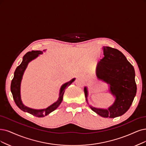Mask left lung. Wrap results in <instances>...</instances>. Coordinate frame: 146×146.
I'll use <instances>...</instances> for the list:
<instances>
[{"instance_id": "left-lung-1", "label": "left lung", "mask_w": 146, "mask_h": 146, "mask_svg": "<svg viewBox=\"0 0 146 146\" xmlns=\"http://www.w3.org/2000/svg\"><path fill=\"white\" fill-rule=\"evenodd\" d=\"M103 49L105 56L98 64L96 76L110 85V91L115 100L108 109L90 106L101 117L115 118L125 114L132 104L137 93L135 73L132 65L120 51L108 46ZM84 93L88 102L87 87L84 88Z\"/></svg>"}]
</instances>
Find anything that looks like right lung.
I'll use <instances>...</instances> for the list:
<instances>
[{
	"label": "right lung",
	"instance_id": "add662e5",
	"mask_svg": "<svg viewBox=\"0 0 146 146\" xmlns=\"http://www.w3.org/2000/svg\"><path fill=\"white\" fill-rule=\"evenodd\" d=\"M43 51H45V50ZM42 53V51L40 50H32L31 52H28V53H26L23 58L22 62L16 68L14 74V78L11 81V91L12 93L15 104L17 105V106L21 110L28 112L29 114L37 117H43L50 114V112L54 110H55L62 101L65 90L72 82H73L75 80V78H73L71 80H70L69 82L63 84L61 86L60 91H59L58 100L52 105L47 108L42 110H34L25 106L23 104L22 102H21L20 96V84L21 79H22L23 73L29 62L35 59L36 57L39 56V55Z\"/></svg>",
	"mask_w": 146,
	"mask_h": 146
}]
</instances>
